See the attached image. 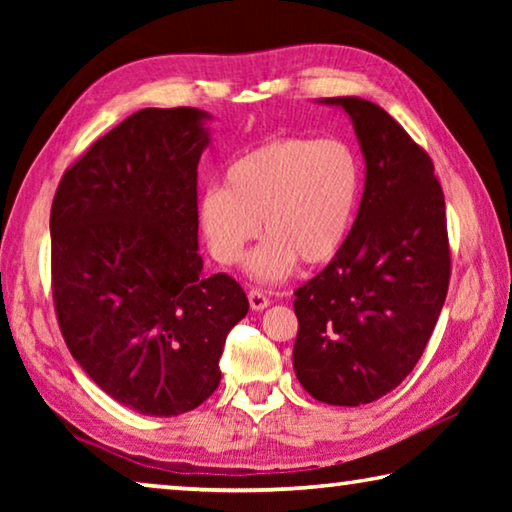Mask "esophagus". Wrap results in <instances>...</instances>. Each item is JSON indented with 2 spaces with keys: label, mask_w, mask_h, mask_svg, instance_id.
<instances>
[{
  "label": "esophagus",
  "mask_w": 512,
  "mask_h": 512,
  "mask_svg": "<svg viewBox=\"0 0 512 512\" xmlns=\"http://www.w3.org/2000/svg\"><path fill=\"white\" fill-rule=\"evenodd\" d=\"M248 302L255 311H262V309L271 305V298H268L262 289H250L248 291Z\"/></svg>",
  "instance_id": "obj_1"
}]
</instances>
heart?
Masks as SVG:
<instances>
[{"label": "heart", "mask_w": 512, "mask_h": 512, "mask_svg": "<svg viewBox=\"0 0 512 512\" xmlns=\"http://www.w3.org/2000/svg\"><path fill=\"white\" fill-rule=\"evenodd\" d=\"M363 187L359 155L343 140L277 137L225 169V187H210L198 221L212 257L237 264L246 246L268 237L248 271L262 282L284 280L300 259L318 266L348 239Z\"/></svg>", "instance_id": "1"}]
</instances>
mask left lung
Masks as SVG:
<instances>
[{"instance_id":"8db88e82","label":"left lung","mask_w":512,"mask_h":512,"mask_svg":"<svg viewBox=\"0 0 512 512\" xmlns=\"http://www.w3.org/2000/svg\"><path fill=\"white\" fill-rule=\"evenodd\" d=\"M325 103L352 119L366 189L343 248L296 289L293 368L318 402L359 406L391 393L420 361L445 305L452 253L429 153L377 103Z\"/></svg>"}]
</instances>
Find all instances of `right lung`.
Instances as JSON below:
<instances>
[{
    "label": "right lung",
    "instance_id": "add662e5",
    "mask_svg": "<svg viewBox=\"0 0 512 512\" xmlns=\"http://www.w3.org/2000/svg\"><path fill=\"white\" fill-rule=\"evenodd\" d=\"M203 119L196 108L135 112L63 173L51 203L67 348L112 400L155 418L216 391L225 336L248 314L235 277H205L198 255Z\"/></svg>",
    "mask_w": 512,
    "mask_h": 512
}]
</instances>
